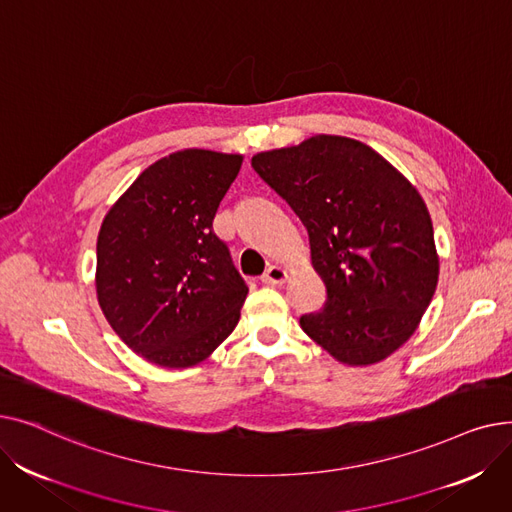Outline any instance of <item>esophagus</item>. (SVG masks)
<instances>
[{"instance_id":"esophagus-1","label":"esophagus","mask_w":512,"mask_h":512,"mask_svg":"<svg viewBox=\"0 0 512 512\" xmlns=\"http://www.w3.org/2000/svg\"><path fill=\"white\" fill-rule=\"evenodd\" d=\"M286 278H288L286 270H282V267H278V265H270L267 267V272L261 276V282L278 286V284H284Z\"/></svg>"}]
</instances>
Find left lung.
I'll return each instance as SVG.
<instances>
[{"label":"left lung","mask_w":512,"mask_h":512,"mask_svg":"<svg viewBox=\"0 0 512 512\" xmlns=\"http://www.w3.org/2000/svg\"><path fill=\"white\" fill-rule=\"evenodd\" d=\"M251 166L299 215L328 299L303 332L344 365L392 355L438 286L434 226L417 188L361 141L315 134L253 155Z\"/></svg>","instance_id":"left-lung-1"}]
</instances>
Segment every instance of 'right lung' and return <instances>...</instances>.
I'll return each mask as SVG.
<instances>
[{
	"label": "right lung",
	"mask_w": 512,
	"mask_h": 512,
	"mask_svg": "<svg viewBox=\"0 0 512 512\" xmlns=\"http://www.w3.org/2000/svg\"><path fill=\"white\" fill-rule=\"evenodd\" d=\"M240 166L238 153H170L103 218L97 301L122 342L149 363L197 365L238 324L249 288L213 218Z\"/></svg>",
	"instance_id": "right-lung-1"
}]
</instances>
